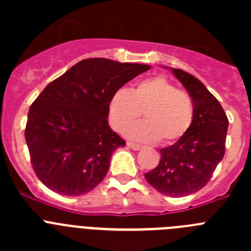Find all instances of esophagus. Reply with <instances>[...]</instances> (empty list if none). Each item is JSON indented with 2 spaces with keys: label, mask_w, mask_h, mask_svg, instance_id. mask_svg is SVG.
<instances>
[{
  "label": "esophagus",
  "mask_w": 251,
  "mask_h": 251,
  "mask_svg": "<svg viewBox=\"0 0 251 251\" xmlns=\"http://www.w3.org/2000/svg\"><path fill=\"white\" fill-rule=\"evenodd\" d=\"M127 146L129 148H132L133 151H139V150H142V148H143L141 145H136V143H130V142H128Z\"/></svg>",
  "instance_id": "obj_1"
}]
</instances>
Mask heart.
Listing matches in <instances>:
<instances>
[{"label":"heart","mask_w":251,"mask_h":251,"mask_svg":"<svg viewBox=\"0 0 251 251\" xmlns=\"http://www.w3.org/2000/svg\"><path fill=\"white\" fill-rule=\"evenodd\" d=\"M142 112L146 121L128 131L129 138L139 142L174 143L185 136L194 121L191 97L165 76L148 77L130 90H117L108 104L109 122L119 133L127 132Z\"/></svg>","instance_id":"b5f03b06"}]
</instances>
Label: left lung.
Masks as SVG:
<instances>
[{"label": "left lung", "mask_w": 251, "mask_h": 251, "mask_svg": "<svg viewBox=\"0 0 251 251\" xmlns=\"http://www.w3.org/2000/svg\"><path fill=\"white\" fill-rule=\"evenodd\" d=\"M191 95L194 121L182 138L162 148L161 161L145 174L157 191L172 197L197 192L210 181L225 154L229 121L223 106L194 75L181 69H171Z\"/></svg>", "instance_id": "obj_1"}]
</instances>
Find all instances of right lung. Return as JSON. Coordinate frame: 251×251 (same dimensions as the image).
Here are the masks:
<instances>
[{"mask_svg":"<svg viewBox=\"0 0 251 251\" xmlns=\"http://www.w3.org/2000/svg\"><path fill=\"white\" fill-rule=\"evenodd\" d=\"M150 65L94 57L51 81L32 103L25 139L31 163L48 188L65 196L92 191L126 142L108 124L112 95Z\"/></svg>","mask_w":251,"mask_h":251,"instance_id":"right-lung-1","label":"right lung"}]
</instances>
